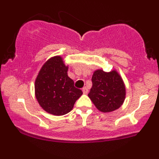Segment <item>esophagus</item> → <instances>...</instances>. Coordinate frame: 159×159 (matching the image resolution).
Here are the masks:
<instances>
[{
    "instance_id": "obj_1",
    "label": "esophagus",
    "mask_w": 159,
    "mask_h": 159,
    "mask_svg": "<svg viewBox=\"0 0 159 159\" xmlns=\"http://www.w3.org/2000/svg\"><path fill=\"white\" fill-rule=\"evenodd\" d=\"M82 92H83L84 94H87V93H88V89L86 87H83V89H82Z\"/></svg>"
}]
</instances>
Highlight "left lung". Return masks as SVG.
<instances>
[{
    "mask_svg": "<svg viewBox=\"0 0 159 159\" xmlns=\"http://www.w3.org/2000/svg\"><path fill=\"white\" fill-rule=\"evenodd\" d=\"M92 81L88 96L99 111L110 112L121 107L126 98V87L117 70L108 72L98 69L93 72Z\"/></svg>",
    "mask_w": 159,
    "mask_h": 159,
    "instance_id": "left-lung-1",
    "label": "left lung"
}]
</instances>
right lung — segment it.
Here are the masks:
<instances>
[{
	"label": "right lung",
	"instance_id": "1",
	"mask_svg": "<svg viewBox=\"0 0 159 159\" xmlns=\"http://www.w3.org/2000/svg\"><path fill=\"white\" fill-rule=\"evenodd\" d=\"M68 68L62 57L53 56L43 64L35 78V95L38 104L53 116L70 112L83 94L74 87V81L67 75Z\"/></svg>",
	"mask_w": 159,
	"mask_h": 159
}]
</instances>
